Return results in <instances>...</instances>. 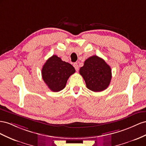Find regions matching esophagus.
<instances>
[{
  "label": "esophagus",
  "mask_w": 146,
  "mask_h": 146,
  "mask_svg": "<svg viewBox=\"0 0 146 146\" xmlns=\"http://www.w3.org/2000/svg\"><path fill=\"white\" fill-rule=\"evenodd\" d=\"M73 66L74 67V68H75L76 72H78V70H79V66H78V64L77 63H74L73 64Z\"/></svg>",
  "instance_id": "34e87169"
}]
</instances>
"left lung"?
Masks as SVG:
<instances>
[{"instance_id": "8db88e82", "label": "left lung", "mask_w": 146, "mask_h": 146, "mask_svg": "<svg viewBox=\"0 0 146 146\" xmlns=\"http://www.w3.org/2000/svg\"><path fill=\"white\" fill-rule=\"evenodd\" d=\"M86 87L89 90L98 92L107 89L112 78L111 69L106 62L97 56L89 57L80 68Z\"/></svg>"}]
</instances>
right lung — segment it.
I'll use <instances>...</instances> for the list:
<instances>
[{
  "label": "right lung",
  "mask_w": 146,
  "mask_h": 146,
  "mask_svg": "<svg viewBox=\"0 0 146 146\" xmlns=\"http://www.w3.org/2000/svg\"><path fill=\"white\" fill-rule=\"evenodd\" d=\"M74 72L75 69L72 65L56 55L49 58L41 70L43 81L53 92L64 89L68 79Z\"/></svg>",
  "instance_id": "obj_1"
}]
</instances>
